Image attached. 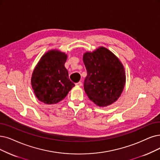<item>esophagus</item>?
<instances>
[{"label":"esophagus","mask_w":160,"mask_h":160,"mask_svg":"<svg viewBox=\"0 0 160 160\" xmlns=\"http://www.w3.org/2000/svg\"><path fill=\"white\" fill-rule=\"evenodd\" d=\"M75 85H77V86H79V87H81V86H82V82H81V81H79V82H76V83H75Z\"/></svg>","instance_id":"esophagus-1"}]
</instances>
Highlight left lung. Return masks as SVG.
Returning a JSON list of instances; mask_svg holds the SVG:
<instances>
[{
  "label": "left lung",
  "mask_w": 160,
  "mask_h": 160,
  "mask_svg": "<svg viewBox=\"0 0 160 160\" xmlns=\"http://www.w3.org/2000/svg\"><path fill=\"white\" fill-rule=\"evenodd\" d=\"M83 62L87 75L84 89L88 97L98 106H106L116 102L125 84L123 65L109 50L100 47L86 52Z\"/></svg>",
  "instance_id": "left-lung-1"
}]
</instances>
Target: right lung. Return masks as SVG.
Listing matches in <instances>:
<instances>
[{"label": "right lung", "mask_w": 160, "mask_h": 160, "mask_svg": "<svg viewBox=\"0 0 160 160\" xmlns=\"http://www.w3.org/2000/svg\"><path fill=\"white\" fill-rule=\"evenodd\" d=\"M67 55L58 50L44 54L31 78L32 88L37 98L47 104L58 103L75 86L65 68Z\"/></svg>", "instance_id": "add662e5"}]
</instances>
